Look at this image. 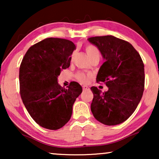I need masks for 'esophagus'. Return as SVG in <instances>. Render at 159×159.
<instances>
[{
  "instance_id": "obj_1",
  "label": "esophagus",
  "mask_w": 159,
  "mask_h": 159,
  "mask_svg": "<svg viewBox=\"0 0 159 159\" xmlns=\"http://www.w3.org/2000/svg\"><path fill=\"white\" fill-rule=\"evenodd\" d=\"M82 89H83V90H89V88L88 86L84 85V86H82Z\"/></svg>"
}]
</instances>
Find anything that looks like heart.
I'll list each match as a JSON object with an SVG mask.
<instances>
[{
    "instance_id": "1",
    "label": "heart",
    "mask_w": 159,
    "mask_h": 159,
    "mask_svg": "<svg viewBox=\"0 0 159 159\" xmlns=\"http://www.w3.org/2000/svg\"><path fill=\"white\" fill-rule=\"evenodd\" d=\"M85 50H86L87 54H88V56H89V58H91V57H93V56H99L98 50L97 49V48L93 46V45H88V46L86 47ZM74 55H75V53H73L72 55H71V60L73 59ZM75 77H76V78H77V80H78V81L83 82V83H86V82H88L89 79H90V76L86 75L85 74H84L82 72H77V74H76Z\"/></svg>"
}]
</instances>
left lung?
I'll return each mask as SVG.
<instances>
[{
	"label": "left lung",
	"instance_id": "8db88e82",
	"mask_svg": "<svg viewBox=\"0 0 159 159\" xmlns=\"http://www.w3.org/2000/svg\"><path fill=\"white\" fill-rule=\"evenodd\" d=\"M88 40L98 48L105 61L96 81L108 88L104 93L96 87L90 88L91 111L103 125H119L133 114L142 98L145 84L142 58L129 43L114 36L93 37Z\"/></svg>",
	"mask_w": 159,
	"mask_h": 159
}]
</instances>
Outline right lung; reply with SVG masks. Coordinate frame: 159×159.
<instances>
[{
	"mask_svg": "<svg viewBox=\"0 0 159 159\" xmlns=\"http://www.w3.org/2000/svg\"><path fill=\"white\" fill-rule=\"evenodd\" d=\"M75 48L69 40L46 38L30 47L21 61V98L32 118L45 129L56 130L66 125L76 98L82 92L76 82L66 89L58 83L61 71L70 66Z\"/></svg>",
	"mask_w": 159,
	"mask_h": 159,
	"instance_id": "1",
	"label": "right lung"
}]
</instances>
